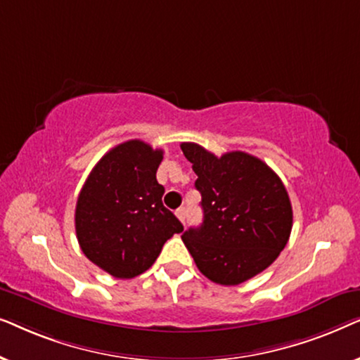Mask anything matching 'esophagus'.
<instances>
[{
	"label": "esophagus",
	"instance_id": "34e87169",
	"mask_svg": "<svg viewBox=\"0 0 360 360\" xmlns=\"http://www.w3.org/2000/svg\"><path fill=\"white\" fill-rule=\"evenodd\" d=\"M175 214H176V218L181 221V223H185V218H186V210L185 208H179L175 211Z\"/></svg>",
	"mask_w": 360,
	"mask_h": 360
}]
</instances>
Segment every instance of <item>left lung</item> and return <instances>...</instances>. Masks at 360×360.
I'll list each match as a JSON object with an SVG mask.
<instances>
[{"mask_svg": "<svg viewBox=\"0 0 360 360\" xmlns=\"http://www.w3.org/2000/svg\"><path fill=\"white\" fill-rule=\"evenodd\" d=\"M181 150L198 175L203 223L181 239L211 282L239 285L278 257L288 243L293 211L278 175L257 157L236 150L216 157L195 142Z\"/></svg>", "mask_w": 360, "mask_h": 360, "instance_id": "obj_1", "label": "left lung"}]
</instances>
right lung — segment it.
<instances>
[{
  "instance_id": "obj_1",
  "label": "right lung",
  "mask_w": 360,
  "mask_h": 360,
  "mask_svg": "<svg viewBox=\"0 0 360 360\" xmlns=\"http://www.w3.org/2000/svg\"><path fill=\"white\" fill-rule=\"evenodd\" d=\"M164 150L139 139L112 147L78 195L75 229L83 254L116 278L146 272L174 234L184 231L162 203L155 179Z\"/></svg>"
}]
</instances>
